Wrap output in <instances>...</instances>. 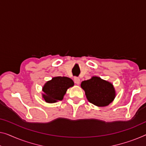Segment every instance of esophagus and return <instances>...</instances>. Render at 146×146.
I'll return each mask as SVG.
<instances>
[{
	"mask_svg": "<svg viewBox=\"0 0 146 146\" xmlns=\"http://www.w3.org/2000/svg\"><path fill=\"white\" fill-rule=\"evenodd\" d=\"M74 81L77 84H80V79L79 77H75L74 78Z\"/></svg>",
	"mask_w": 146,
	"mask_h": 146,
	"instance_id": "obj_1",
	"label": "esophagus"
}]
</instances>
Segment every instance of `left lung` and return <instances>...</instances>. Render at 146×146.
<instances>
[{"label": "left lung", "mask_w": 146, "mask_h": 146, "mask_svg": "<svg viewBox=\"0 0 146 146\" xmlns=\"http://www.w3.org/2000/svg\"><path fill=\"white\" fill-rule=\"evenodd\" d=\"M88 100L96 106H107L113 101L115 90L113 84L98 77H92L80 84Z\"/></svg>", "instance_id": "left-lung-1"}]
</instances>
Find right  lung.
<instances>
[{
	"label": "right lung",
	"instance_id": "add662e5",
	"mask_svg": "<svg viewBox=\"0 0 146 146\" xmlns=\"http://www.w3.org/2000/svg\"><path fill=\"white\" fill-rule=\"evenodd\" d=\"M74 85V82L66 77H56L46 82L42 87V98L47 103L62 100L67 89Z\"/></svg>",
	"mask_w": 146,
	"mask_h": 146
}]
</instances>
